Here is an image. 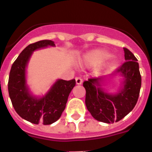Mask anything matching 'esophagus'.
<instances>
[{
	"mask_svg": "<svg viewBox=\"0 0 152 152\" xmlns=\"http://www.w3.org/2000/svg\"><path fill=\"white\" fill-rule=\"evenodd\" d=\"M75 80H76V84H81L83 82V79L80 77H75Z\"/></svg>",
	"mask_w": 152,
	"mask_h": 152,
	"instance_id": "1",
	"label": "esophagus"
}]
</instances>
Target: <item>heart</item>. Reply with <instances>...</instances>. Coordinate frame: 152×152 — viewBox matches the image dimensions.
I'll use <instances>...</instances> for the list:
<instances>
[{
  "instance_id": "b5f03b06",
  "label": "heart",
  "mask_w": 152,
  "mask_h": 152,
  "mask_svg": "<svg viewBox=\"0 0 152 152\" xmlns=\"http://www.w3.org/2000/svg\"><path fill=\"white\" fill-rule=\"evenodd\" d=\"M110 55L104 50H95L86 56V60L91 64H97L107 60Z\"/></svg>"
}]
</instances>
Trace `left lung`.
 Masks as SVG:
<instances>
[{"mask_svg":"<svg viewBox=\"0 0 152 152\" xmlns=\"http://www.w3.org/2000/svg\"><path fill=\"white\" fill-rule=\"evenodd\" d=\"M125 61L116 70L125 77L123 88L116 95L108 94L100 88L103 77H92L83 83L86 90L85 103L88 111L97 121L106 123L118 122L129 113L139 99L142 77L137 58L128 49L123 48Z\"/></svg>","mask_w":152,"mask_h":152,"instance_id":"1","label":"left lung"}]
</instances>
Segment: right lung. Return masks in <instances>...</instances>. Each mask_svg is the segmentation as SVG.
Listing matches in <instances>:
<instances>
[{
    "mask_svg": "<svg viewBox=\"0 0 152 152\" xmlns=\"http://www.w3.org/2000/svg\"><path fill=\"white\" fill-rule=\"evenodd\" d=\"M49 45L55 46L54 42L45 39L29 44L13 63L9 75L8 92L12 105L19 116L33 124L50 125L57 121L76 84L75 79L58 80L42 98L37 99L29 94L25 77L26 64L33 51Z\"/></svg>",
    "mask_w": 152,
    "mask_h": 152,
    "instance_id": "add662e5",
    "label": "right lung"
}]
</instances>
